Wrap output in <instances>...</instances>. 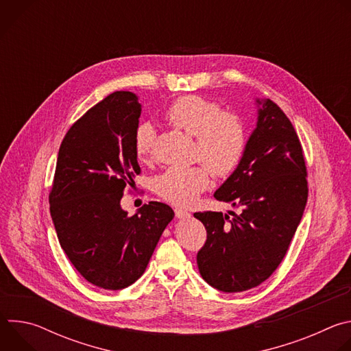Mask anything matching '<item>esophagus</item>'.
I'll use <instances>...</instances> for the list:
<instances>
[{
    "instance_id": "34e87169",
    "label": "esophagus",
    "mask_w": 351,
    "mask_h": 351,
    "mask_svg": "<svg viewBox=\"0 0 351 351\" xmlns=\"http://www.w3.org/2000/svg\"><path fill=\"white\" fill-rule=\"evenodd\" d=\"M175 215H176V218H179V219H189L191 215H190V213H187V211H184V210H182V208H176L175 210Z\"/></svg>"
}]
</instances>
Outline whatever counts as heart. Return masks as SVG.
Returning <instances> with one entry per match:
<instances>
[{
    "instance_id": "1",
    "label": "heart",
    "mask_w": 351,
    "mask_h": 351,
    "mask_svg": "<svg viewBox=\"0 0 351 351\" xmlns=\"http://www.w3.org/2000/svg\"><path fill=\"white\" fill-rule=\"evenodd\" d=\"M165 117L173 126L194 136L193 158L205 164L171 167L156 179L154 187L161 198L187 207L208 189L211 172L217 178H228L239 168L247 148L245 126L239 115L222 111L215 101L194 94L175 99ZM154 145V126L141 122L134 130L136 156L141 161L148 160Z\"/></svg>"
}]
</instances>
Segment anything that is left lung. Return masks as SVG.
<instances>
[{"label": "left lung", "mask_w": 351, "mask_h": 351, "mask_svg": "<svg viewBox=\"0 0 351 351\" xmlns=\"http://www.w3.org/2000/svg\"><path fill=\"white\" fill-rule=\"evenodd\" d=\"M257 103L258 122L244 157L214 194L239 214H194L207 230L197 253L198 271L208 285L226 293L253 289L275 272L308 198L303 147L291 122L271 99Z\"/></svg>", "instance_id": "obj_1"}]
</instances>
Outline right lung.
<instances>
[{"instance_id": "1", "label": "right lung", "mask_w": 351, "mask_h": 351, "mask_svg": "<svg viewBox=\"0 0 351 351\" xmlns=\"http://www.w3.org/2000/svg\"><path fill=\"white\" fill-rule=\"evenodd\" d=\"M140 114L130 91H115L91 107L61 143L48 195L69 261L87 282L106 290L125 289L144 274L175 215L158 202L132 217L121 208L126 187L141 172L134 153Z\"/></svg>"}]
</instances>
